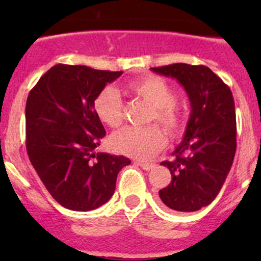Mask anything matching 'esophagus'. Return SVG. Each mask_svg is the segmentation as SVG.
<instances>
[{
    "label": "esophagus",
    "instance_id": "34e87169",
    "mask_svg": "<svg viewBox=\"0 0 261 261\" xmlns=\"http://www.w3.org/2000/svg\"><path fill=\"white\" fill-rule=\"evenodd\" d=\"M135 164L138 165V167L143 168L144 170H150L152 168V164H150V163H143V162H135Z\"/></svg>",
    "mask_w": 261,
    "mask_h": 261
}]
</instances>
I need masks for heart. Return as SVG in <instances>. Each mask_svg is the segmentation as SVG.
<instances>
[{"label":"heart","mask_w":261,"mask_h":261,"mask_svg":"<svg viewBox=\"0 0 261 261\" xmlns=\"http://www.w3.org/2000/svg\"><path fill=\"white\" fill-rule=\"evenodd\" d=\"M127 89L151 107L150 122L156 121L168 135H179L184 127V117L175 106L177 94L167 81L155 75L131 82ZM93 110L97 118L110 127H117L123 118V102L120 94L112 87H106L98 92L93 101ZM112 149L120 154L138 159H150L165 145L164 133L158 126L144 128L123 127L116 131L110 139Z\"/></svg>","instance_id":"b5f03b06"}]
</instances>
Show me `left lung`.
Masks as SVG:
<instances>
[{
	"mask_svg": "<svg viewBox=\"0 0 261 261\" xmlns=\"http://www.w3.org/2000/svg\"><path fill=\"white\" fill-rule=\"evenodd\" d=\"M177 80L191 102V116L172 162H163L172 180L159 191L160 202L178 212L208 206L222 188L236 152L235 102L228 86L204 65L184 63L151 68Z\"/></svg>",
	"mask_w": 261,
	"mask_h": 261,
	"instance_id": "left-lung-1",
	"label": "left lung"
}]
</instances>
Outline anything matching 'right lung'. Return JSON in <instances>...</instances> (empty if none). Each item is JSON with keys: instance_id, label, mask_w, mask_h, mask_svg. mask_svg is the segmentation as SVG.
I'll return each instance as SVG.
<instances>
[{"instance_id": "right-lung-1", "label": "right lung", "mask_w": 261, "mask_h": 261, "mask_svg": "<svg viewBox=\"0 0 261 261\" xmlns=\"http://www.w3.org/2000/svg\"><path fill=\"white\" fill-rule=\"evenodd\" d=\"M122 72L57 64L26 101V150L53 198L72 211H91L114 194L117 174L130 159L96 152L106 135L94 97Z\"/></svg>"}]
</instances>
